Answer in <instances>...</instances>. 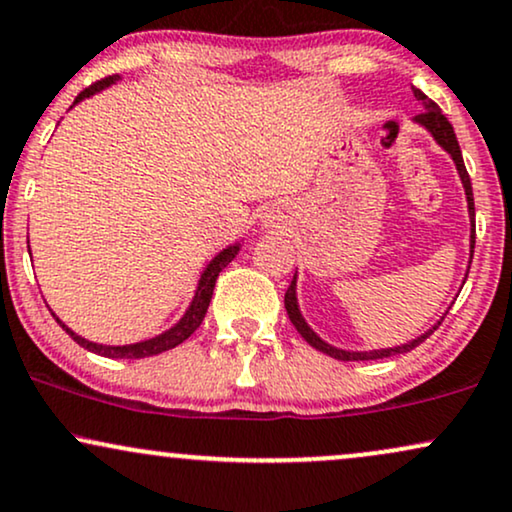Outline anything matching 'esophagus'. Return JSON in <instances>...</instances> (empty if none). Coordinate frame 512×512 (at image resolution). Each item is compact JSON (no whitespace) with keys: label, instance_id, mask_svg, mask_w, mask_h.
I'll list each match as a JSON object with an SVG mask.
<instances>
[{"label":"esophagus","instance_id":"1","mask_svg":"<svg viewBox=\"0 0 512 512\" xmlns=\"http://www.w3.org/2000/svg\"><path fill=\"white\" fill-rule=\"evenodd\" d=\"M264 226H276V217H267V221H264Z\"/></svg>","mask_w":512,"mask_h":512}]
</instances>
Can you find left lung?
<instances>
[{
  "label": "left lung",
  "mask_w": 512,
  "mask_h": 512,
  "mask_svg": "<svg viewBox=\"0 0 512 512\" xmlns=\"http://www.w3.org/2000/svg\"><path fill=\"white\" fill-rule=\"evenodd\" d=\"M412 92H415V97H417V100L422 102V107H424V112H422V114H417V116H415V121L420 123V126L427 128V131L434 135L436 143H439V145L443 147V150H446L448 155L453 157L455 169H458L460 181H463V188H465V195H467V212H470V224H472V233H470V264H472V255H474V197H472L470 174H467L465 162H463V152H460V145H458V138H455L453 126H451V123H448L446 116L441 114L439 104H436L434 100H429V97L424 95L422 90L412 88ZM465 279H467V276H465ZM283 303H286L288 319H291L295 329H298V334L303 336L305 341L310 343L312 348H317L319 353H326L329 357H336V360H379V357H391V355H398V353H408V350H412V348L420 346V343L424 341V338L432 336L434 331H436V326L441 324V322H439V324H434L432 329L427 331V334L417 336L415 341L403 343V346H396V348H384V350H369V353H367V350H365V353H350V350H341V348L329 346V343H324L322 338H319V336L315 334V331H312L310 326H307V322H305L303 315H300V310H298V295H295V276H293L291 286H288L286 298H283Z\"/></svg>",
  "instance_id": "8db88e82"
}]
</instances>
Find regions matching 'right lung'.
Segmentation results:
<instances>
[{"instance_id": "obj_1", "label": "right lung", "mask_w": 512, "mask_h": 512, "mask_svg": "<svg viewBox=\"0 0 512 512\" xmlns=\"http://www.w3.org/2000/svg\"><path fill=\"white\" fill-rule=\"evenodd\" d=\"M119 80V76H109V78H102L97 80V83H92L90 88H85L80 95L76 97L78 104L80 100H85V97L95 95V92H100L104 88H109V85L116 83ZM240 245H231V248L221 250L217 257H214L212 262L207 264V269L202 272L200 276V283H197V291H195V298L193 303H190V307L186 310V315H183L181 319H178V324L171 326L169 331H164V334H159L155 338H150V341H140V343H131V346H100V343H92V341H85V338H80L78 334H73V331L66 326L64 322L57 315H52L57 322L61 324V329L69 334L73 341L78 343V346H83L85 350H90V353H97V355H104V357H126V360H138V357H150V355H159L164 353V350H171L176 348L178 343H183L186 338L193 334V331L197 329V326L202 324V319H205L207 315V307H209V300H212V293H214V283H217V276L221 269L229 264L233 257L238 255Z\"/></svg>"}]
</instances>
